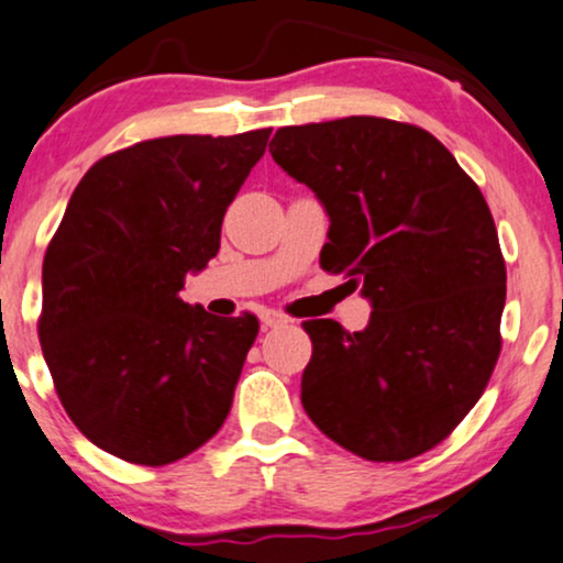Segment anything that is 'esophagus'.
<instances>
[{
    "label": "esophagus",
    "instance_id": "1",
    "mask_svg": "<svg viewBox=\"0 0 563 563\" xmlns=\"http://www.w3.org/2000/svg\"><path fill=\"white\" fill-rule=\"evenodd\" d=\"M260 319H262V324H265V327H283V324H288V317H283L280 311H273V309L262 311Z\"/></svg>",
    "mask_w": 563,
    "mask_h": 563
}]
</instances>
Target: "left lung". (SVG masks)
Returning <instances> with one entry per match:
<instances>
[{"instance_id": "obj_1", "label": "left lung", "mask_w": 563, "mask_h": 563, "mask_svg": "<svg viewBox=\"0 0 563 563\" xmlns=\"http://www.w3.org/2000/svg\"><path fill=\"white\" fill-rule=\"evenodd\" d=\"M269 153L330 218L322 267L374 309L361 332L303 322V410L364 460L429 452L481 400L501 351L507 267L486 199L433 134L393 119L283 126Z\"/></svg>"}]
</instances>
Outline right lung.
Returning a JSON list of instances; mask_svg holds the SVG:
<instances>
[{
    "mask_svg": "<svg viewBox=\"0 0 563 563\" xmlns=\"http://www.w3.org/2000/svg\"><path fill=\"white\" fill-rule=\"evenodd\" d=\"M269 132L137 142L69 197L44 257L38 338L67 416L113 457L168 465L229 416L260 322L212 317L179 290L218 254Z\"/></svg>",
    "mask_w": 563,
    "mask_h": 563,
    "instance_id": "1",
    "label": "right lung"
}]
</instances>
